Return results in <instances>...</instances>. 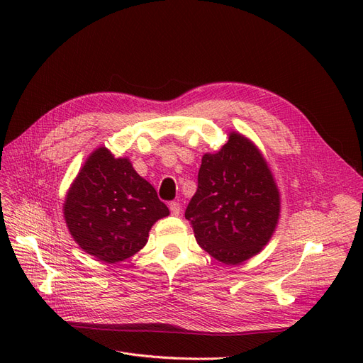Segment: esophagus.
I'll return each mask as SVG.
<instances>
[{
    "instance_id": "1",
    "label": "esophagus",
    "mask_w": 363,
    "mask_h": 363,
    "mask_svg": "<svg viewBox=\"0 0 363 363\" xmlns=\"http://www.w3.org/2000/svg\"><path fill=\"white\" fill-rule=\"evenodd\" d=\"M169 208H170V213L174 216H178L181 213V204L178 201H170Z\"/></svg>"
}]
</instances>
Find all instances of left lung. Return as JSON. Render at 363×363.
<instances>
[{"mask_svg": "<svg viewBox=\"0 0 363 363\" xmlns=\"http://www.w3.org/2000/svg\"><path fill=\"white\" fill-rule=\"evenodd\" d=\"M281 194L260 148L238 130H230L216 152H204L199 188L185 218L212 257L240 264L259 255L277 231Z\"/></svg>", "mask_w": 363, "mask_h": 363, "instance_id": "1", "label": "left lung"}]
</instances>
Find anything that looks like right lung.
Returning <instances> with one entry per match:
<instances>
[{"label":"right lung","instance_id":"obj_1","mask_svg":"<svg viewBox=\"0 0 363 363\" xmlns=\"http://www.w3.org/2000/svg\"><path fill=\"white\" fill-rule=\"evenodd\" d=\"M169 216L155 186L133 169L129 157L95 148L70 184L63 218L81 249L106 263L138 253L151 226Z\"/></svg>","mask_w":363,"mask_h":363}]
</instances>
